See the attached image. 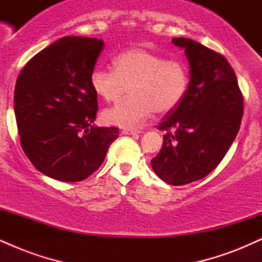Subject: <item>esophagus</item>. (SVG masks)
Masks as SVG:
<instances>
[{
  "mask_svg": "<svg viewBox=\"0 0 262 262\" xmlns=\"http://www.w3.org/2000/svg\"><path fill=\"white\" fill-rule=\"evenodd\" d=\"M122 133L125 135H138L140 134V130H134V129H123Z\"/></svg>",
  "mask_w": 262,
  "mask_h": 262,
  "instance_id": "esophagus-1",
  "label": "esophagus"
}]
</instances>
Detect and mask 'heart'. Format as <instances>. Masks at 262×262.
<instances>
[{"instance_id":"obj_1","label":"heart","mask_w":262,"mask_h":262,"mask_svg":"<svg viewBox=\"0 0 262 262\" xmlns=\"http://www.w3.org/2000/svg\"><path fill=\"white\" fill-rule=\"evenodd\" d=\"M113 69L95 68L90 75L92 91L107 103H117L129 89L130 97L104 112L110 124L137 128L155 112L176 110L188 91L185 62L166 60L145 49L130 48L113 59Z\"/></svg>"}]
</instances>
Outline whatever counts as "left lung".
<instances>
[{
    "mask_svg": "<svg viewBox=\"0 0 262 262\" xmlns=\"http://www.w3.org/2000/svg\"><path fill=\"white\" fill-rule=\"evenodd\" d=\"M172 43L187 58L188 91L159 125L166 134L151 167L162 181L180 186L203 179L223 160L239 132L244 103L223 55L192 39Z\"/></svg>",
    "mask_w": 262,
    "mask_h": 262,
    "instance_id": "8db88e82",
    "label": "left lung"
}]
</instances>
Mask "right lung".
Instances as JSON below:
<instances>
[{
  "label": "right lung",
  "instance_id": "obj_1",
  "mask_svg": "<svg viewBox=\"0 0 262 262\" xmlns=\"http://www.w3.org/2000/svg\"><path fill=\"white\" fill-rule=\"evenodd\" d=\"M104 41L64 37L20 71L14 114L23 151L37 170L62 182L82 181L103 162L116 127L93 124L97 95L90 85Z\"/></svg>",
  "mask_w": 262,
  "mask_h": 262
}]
</instances>
